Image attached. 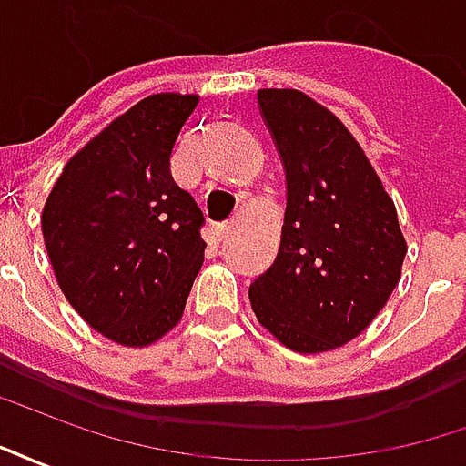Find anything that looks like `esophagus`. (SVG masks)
<instances>
[{
	"mask_svg": "<svg viewBox=\"0 0 466 466\" xmlns=\"http://www.w3.org/2000/svg\"><path fill=\"white\" fill-rule=\"evenodd\" d=\"M234 229H237V222H222V224H217V227H214V232H217V237H219V239H227V237H229V234H234Z\"/></svg>",
	"mask_w": 466,
	"mask_h": 466,
	"instance_id": "esophagus-1",
	"label": "esophagus"
}]
</instances>
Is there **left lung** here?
<instances>
[{
    "label": "left lung",
    "mask_w": 466,
    "mask_h": 466,
    "mask_svg": "<svg viewBox=\"0 0 466 466\" xmlns=\"http://www.w3.org/2000/svg\"><path fill=\"white\" fill-rule=\"evenodd\" d=\"M287 174L277 259L249 287L257 319L284 347L319 354L351 342L400 284L407 242L360 142L299 89H259Z\"/></svg>",
    "instance_id": "obj_1"
}]
</instances>
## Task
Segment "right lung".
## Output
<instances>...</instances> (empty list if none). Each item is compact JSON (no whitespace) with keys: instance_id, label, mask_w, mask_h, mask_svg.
Segmentation results:
<instances>
[{"instance_id":"right-lung-1","label":"right lung","mask_w":466,"mask_h":466,"mask_svg":"<svg viewBox=\"0 0 466 466\" xmlns=\"http://www.w3.org/2000/svg\"><path fill=\"white\" fill-rule=\"evenodd\" d=\"M197 95L137 102L66 162L42 212L59 289L92 329L147 347L182 319L204 262L202 209L169 157Z\"/></svg>"}]
</instances>
